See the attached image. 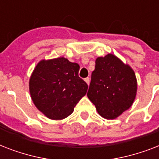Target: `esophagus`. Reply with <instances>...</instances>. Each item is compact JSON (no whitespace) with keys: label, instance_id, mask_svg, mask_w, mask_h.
Segmentation results:
<instances>
[{"label":"esophagus","instance_id":"obj_1","mask_svg":"<svg viewBox=\"0 0 159 159\" xmlns=\"http://www.w3.org/2000/svg\"><path fill=\"white\" fill-rule=\"evenodd\" d=\"M85 82H87V84L89 86V84H90V78H89V77H87V78H85Z\"/></svg>","mask_w":159,"mask_h":159}]
</instances>
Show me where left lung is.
Listing matches in <instances>:
<instances>
[{
	"label": "left lung",
	"instance_id": "8db88e82",
	"mask_svg": "<svg viewBox=\"0 0 159 159\" xmlns=\"http://www.w3.org/2000/svg\"><path fill=\"white\" fill-rule=\"evenodd\" d=\"M137 92L134 70L115 55L96 59L87 97L100 116L114 120L133 104Z\"/></svg>",
	"mask_w": 159,
	"mask_h": 159
}]
</instances>
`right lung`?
I'll return each instance as SVG.
<instances>
[{"label":"right lung","instance_id":"obj_1","mask_svg":"<svg viewBox=\"0 0 159 159\" xmlns=\"http://www.w3.org/2000/svg\"><path fill=\"white\" fill-rule=\"evenodd\" d=\"M80 66L65 57L41 60L30 78L31 99L51 120H62L87 93L88 86L78 76Z\"/></svg>","mask_w":159,"mask_h":159}]
</instances>
